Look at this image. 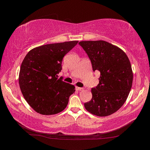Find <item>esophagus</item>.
Returning <instances> with one entry per match:
<instances>
[{
	"label": "esophagus",
	"mask_w": 150,
	"mask_h": 150,
	"mask_svg": "<svg viewBox=\"0 0 150 150\" xmlns=\"http://www.w3.org/2000/svg\"><path fill=\"white\" fill-rule=\"evenodd\" d=\"M76 90L78 91H83V88H81V87H76Z\"/></svg>",
	"instance_id": "34e87169"
}]
</instances>
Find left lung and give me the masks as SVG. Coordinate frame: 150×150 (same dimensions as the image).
<instances>
[{
	"label": "left lung",
	"instance_id": "1",
	"mask_svg": "<svg viewBox=\"0 0 150 150\" xmlns=\"http://www.w3.org/2000/svg\"><path fill=\"white\" fill-rule=\"evenodd\" d=\"M79 44L91 59L93 71L100 73L99 84L91 89L92 99L85 103V108L98 116L110 115L124 105L132 86L130 60L120 47L103 40Z\"/></svg>",
	"mask_w": 150,
	"mask_h": 150
}]
</instances>
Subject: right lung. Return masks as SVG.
<instances>
[{"instance_id":"add662e5","label":"right lung","mask_w":150,"mask_h":150,"mask_svg":"<svg viewBox=\"0 0 150 150\" xmlns=\"http://www.w3.org/2000/svg\"><path fill=\"white\" fill-rule=\"evenodd\" d=\"M79 41L43 45L28 53L20 66L19 85L24 98L36 112L44 115H55L67 106L75 92L74 85L58 78L66 54Z\"/></svg>"}]
</instances>
